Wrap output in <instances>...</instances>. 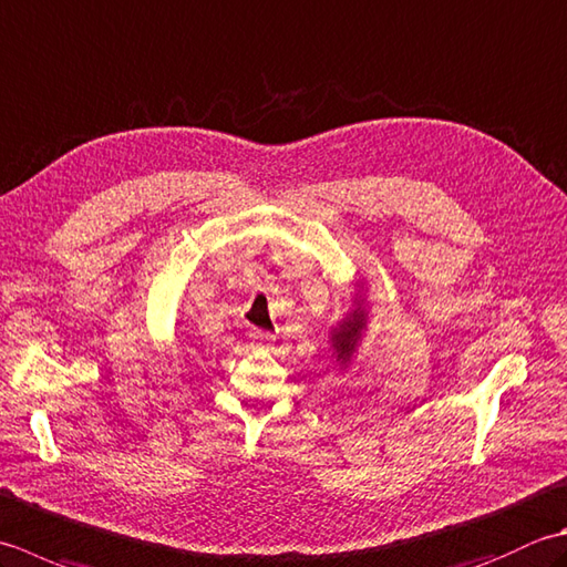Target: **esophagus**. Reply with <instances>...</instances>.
Returning a JSON list of instances; mask_svg holds the SVG:
<instances>
[{"instance_id": "34e87169", "label": "esophagus", "mask_w": 567, "mask_h": 567, "mask_svg": "<svg viewBox=\"0 0 567 567\" xmlns=\"http://www.w3.org/2000/svg\"><path fill=\"white\" fill-rule=\"evenodd\" d=\"M250 341H252V347L268 349L270 343L275 341V337L270 334V331H262V329H250Z\"/></svg>"}]
</instances>
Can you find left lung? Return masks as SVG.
I'll return each mask as SVG.
<instances>
[{"label": "left lung", "instance_id": "1", "mask_svg": "<svg viewBox=\"0 0 567 567\" xmlns=\"http://www.w3.org/2000/svg\"><path fill=\"white\" fill-rule=\"evenodd\" d=\"M357 331H359L357 321H343L341 329L337 331L334 337H331V339H334V349H337V353H339V359H347L349 353H351L353 339H357Z\"/></svg>", "mask_w": 567, "mask_h": 567}]
</instances>
